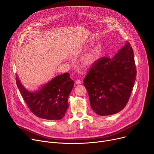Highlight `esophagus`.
I'll return each instance as SVG.
<instances>
[{"label":"esophagus","instance_id":"esophagus-1","mask_svg":"<svg viewBox=\"0 0 154 154\" xmlns=\"http://www.w3.org/2000/svg\"><path fill=\"white\" fill-rule=\"evenodd\" d=\"M76 82V84H81V82H81V80H80V79H77V80H76V82Z\"/></svg>","mask_w":154,"mask_h":154}]
</instances>
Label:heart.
<instances>
[{
  "instance_id": "1",
  "label": "heart",
  "mask_w": 154,
  "mask_h": 154,
  "mask_svg": "<svg viewBox=\"0 0 154 154\" xmlns=\"http://www.w3.org/2000/svg\"><path fill=\"white\" fill-rule=\"evenodd\" d=\"M97 56H98V53L97 52H95V53H93L92 54L90 55L88 57V58H87L88 62H91V61L94 60L97 57Z\"/></svg>"
}]
</instances>
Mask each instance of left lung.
I'll use <instances>...</instances> for the list:
<instances>
[{
	"label": "left lung",
	"instance_id": "left-lung-1",
	"mask_svg": "<svg viewBox=\"0 0 154 154\" xmlns=\"http://www.w3.org/2000/svg\"><path fill=\"white\" fill-rule=\"evenodd\" d=\"M136 74L129 43L113 57H104L97 60L84 80L91 109L101 116L114 115L122 110L130 98Z\"/></svg>",
	"mask_w": 154,
	"mask_h": 154
}]
</instances>
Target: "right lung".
Returning <instances> with one entry per match:
<instances>
[{"label": "right lung", "instance_id": "obj_1", "mask_svg": "<svg viewBox=\"0 0 154 154\" xmlns=\"http://www.w3.org/2000/svg\"><path fill=\"white\" fill-rule=\"evenodd\" d=\"M15 75L20 94L35 115L49 120H59L64 117L69 107L68 97L74 85L69 73L56 76L36 92L26 90Z\"/></svg>", "mask_w": 154, "mask_h": 154}]
</instances>
